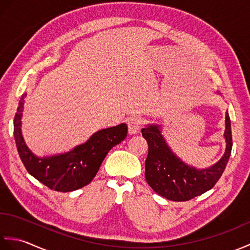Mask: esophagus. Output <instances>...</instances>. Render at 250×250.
I'll return each instance as SVG.
<instances>
[{
  "label": "esophagus",
  "instance_id": "esophagus-1",
  "mask_svg": "<svg viewBox=\"0 0 250 250\" xmlns=\"http://www.w3.org/2000/svg\"><path fill=\"white\" fill-rule=\"evenodd\" d=\"M143 125V119L141 117H132L128 122V130L130 134H135L139 132Z\"/></svg>",
  "mask_w": 250,
  "mask_h": 250
}]
</instances>
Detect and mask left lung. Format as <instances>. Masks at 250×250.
Listing matches in <instances>:
<instances>
[{
	"instance_id": "left-lung-1",
	"label": "left lung",
	"mask_w": 250,
	"mask_h": 250,
	"mask_svg": "<svg viewBox=\"0 0 250 250\" xmlns=\"http://www.w3.org/2000/svg\"><path fill=\"white\" fill-rule=\"evenodd\" d=\"M142 135L148 144V156L145 161V177L148 185L159 195L176 202L189 201L214 187L229 161L233 144L231 121L228 113L225 131L226 152L218 163L207 169H195L179 160L167 145L158 125L144 128Z\"/></svg>"
}]
</instances>
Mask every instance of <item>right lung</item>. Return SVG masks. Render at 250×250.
Masks as SVG:
<instances>
[{
  "label": "right lung",
  "instance_id": "1",
  "mask_svg": "<svg viewBox=\"0 0 250 250\" xmlns=\"http://www.w3.org/2000/svg\"><path fill=\"white\" fill-rule=\"evenodd\" d=\"M25 94L20 99L14 118V136L19 157L26 171L49 189L70 192L92 182L106 155L114 146L126 137L128 126L125 124L101 130L83 145L64 155L37 158L25 146L21 135V115Z\"/></svg>",
  "mask_w": 250,
  "mask_h": 250
}]
</instances>
